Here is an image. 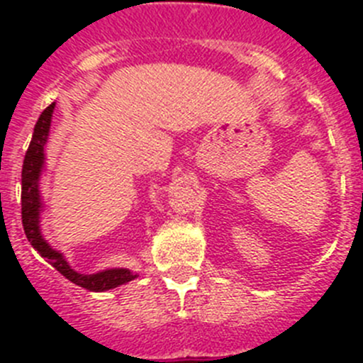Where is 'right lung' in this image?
I'll return each mask as SVG.
<instances>
[{"label":"right lung","mask_w":363,"mask_h":363,"mask_svg":"<svg viewBox=\"0 0 363 363\" xmlns=\"http://www.w3.org/2000/svg\"><path fill=\"white\" fill-rule=\"evenodd\" d=\"M54 105L41 112L38 118L34 134H32L30 145L23 160V171H21V220H23V229L27 234L30 245L43 256L56 271H60L67 280L79 285L83 289L94 291V293H104V291L114 289L118 285H123L127 281L134 280L136 274L129 269H105L96 274H82L74 271L65 259V256L60 251L52 249L49 242L43 238L40 229V213H41V192H40V178L45 165V143L49 138L50 121H52Z\"/></svg>","instance_id":"obj_1"}]
</instances>
